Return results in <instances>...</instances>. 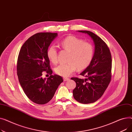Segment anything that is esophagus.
<instances>
[{"instance_id":"34e87169","label":"esophagus","mask_w":132,"mask_h":132,"mask_svg":"<svg viewBox=\"0 0 132 132\" xmlns=\"http://www.w3.org/2000/svg\"><path fill=\"white\" fill-rule=\"evenodd\" d=\"M63 79H64V81H68V80H70V79L68 78H64Z\"/></svg>"}]
</instances>
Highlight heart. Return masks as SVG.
I'll return each mask as SVG.
<instances>
[{
    "mask_svg": "<svg viewBox=\"0 0 132 132\" xmlns=\"http://www.w3.org/2000/svg\"><path fill=\"white\" fill-rule=\"evenodd\" d=\"M62 49L69 54L66 63L60 64L55 68V72L63 77H67L75 71L77 68L81 71L87 67L94 56V47L88 42L74 36H69L60 43ZM46 54L48 59L54 64L58 62V51L55 46L48 47Z\"/></svg>",
    "mask_w": 132,
    "mask_h": 132,
    "instance_id": "b5f03b06",
    "label": "heart"
}]
</instances>
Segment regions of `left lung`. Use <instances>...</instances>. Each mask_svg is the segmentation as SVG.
I'll use <instances>...</instances> for the list:
<instances>
[{"label":"left lung","instance_id":"left-lung-1","mask_svg":"<svg viewBox=\"0 0 132 132\" xmlns=\"http://www.w3.org/2000/svg\"><path fill=\"white\" fill-rule=\"evenodd\" d=\"M88 34L95 44V52L90 65L80 75L85 79L71 78L76 82L73 90L74 99L82 104L94 103L105 92L111 79L112 57L107 44L94 33L87 30H79Z\"/></svg>","mask_w":132,"mask_h":132}]
</instances>
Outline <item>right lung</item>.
Returning a JSON list of instances; mask_svg holds the SVG:
<instances>
[{
	"label": "right lung",
	"mask_w": 132,
	"mask_h": 132,
	"mask_svg": "<svg viewBox=\"0 0 132 132\" xmlns=\"http://www.w3.org/2000/svg\"><path fill=\"white\" fill-rule=\"evenodd\" d=\"M57 33L38 32L28 39L20 50L17 61V75L27 96L38 104H45L52 100L63 79L52 75L47 48ZM45 71L51 76L47 80L41 77Z\"/></svg>",
	"instance_id": "obj_1"
}]
</instances>
